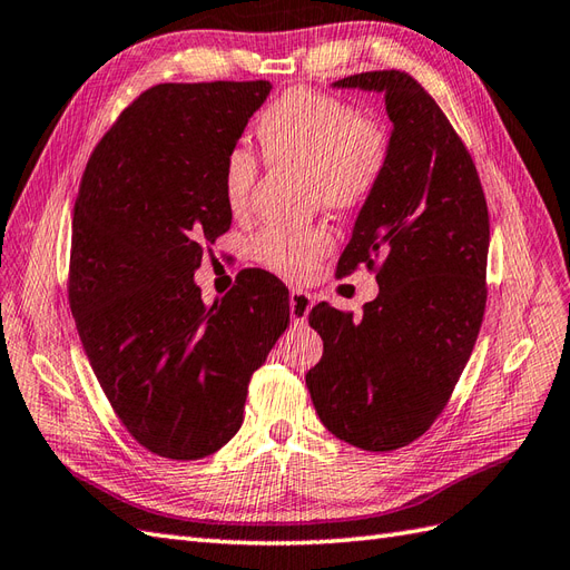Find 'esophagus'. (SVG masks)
Masks as SVG:
<instances>
[{"label": "esophagus", "mask_w": 570, "mask_h": 570, "mask_svg": "<svg viewBox=\"0 0 570 570\" xmlns=\"http://www.w3.org/2000/svg\"><path fill=\"white\" fill-rule=\"evenodd\" d=\"M312 309V297L307 293H302V289H293L289 293V318H293L295 326H302L307 322Z\"/></svg>", "instance_id": "esophagus-1"}]
</instances>
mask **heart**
<instances>
[{
  "instance_id": "heart-1",
  "label": "heart",
  "mask_w": 570,
  "mask_h": 570,
  "mask_svg": "<svg viewBox=\"0 0 570 570\" xmlns=\"http://www.w3.org/2000/svg\"><path fill=\"white\" fill-rule=\"evenodd\" d=\"M263 155L275 164L309 169L312 196L326 207L363 203L386 169L390 140L380 122L360 118L357 110L336 96L289 89L275 99L256 122ZM256 180V159L244 147H232L222 161V196L229 210L244 213ZM331 248L322 227H266L252 242L261 266L287 277L307 275Z\"/></svg>"
}]
</instances>
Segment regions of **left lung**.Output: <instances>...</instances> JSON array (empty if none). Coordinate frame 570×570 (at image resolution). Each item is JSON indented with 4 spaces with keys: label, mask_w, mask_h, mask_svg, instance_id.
Masks as SVG:
<instances>
[{
    "label": "left lung",
    "mask_w": 570,
    "mask_h": 570,
    "mask_svg": "<svg viewBox=\"0 0 570 570\" xmlns=\"http://www.w3.org/2000/svg\"><path fill=\"white\" fill-rule=\"evenodd\" d=\"M333 89L384 94L394 128L386 169L338 261V275L377 266L380 293L360 318L326 302L309 312L324 355L307 390L333 435L390 452L433 425L474 351L489 210L464 142L413 77L363 72Z\"/></svg>",
    "instance_id": "8db88e82"
}]
</instances>
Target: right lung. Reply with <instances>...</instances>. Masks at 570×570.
<instances>
[{
  "mask_svg": "<svg viewBox=\"0 0 570 570\" xmlns=\"http://www.w3.org/2000/svg\"><path fill=\"white\" fill-rule=\"evenodd\" d=\"M271 89L151 87L96 145L79 186L69 307L110 406L166 460H203L237 435L248 380L289 324L287 289L266 271L213 304L193 277L232 225L222 161Z\"/></svg>",
  "mask_w": 570,
  "mask_h": 570,
  "instance_id": "obj_1",
  "label": "right lung"
}]
</instances>
